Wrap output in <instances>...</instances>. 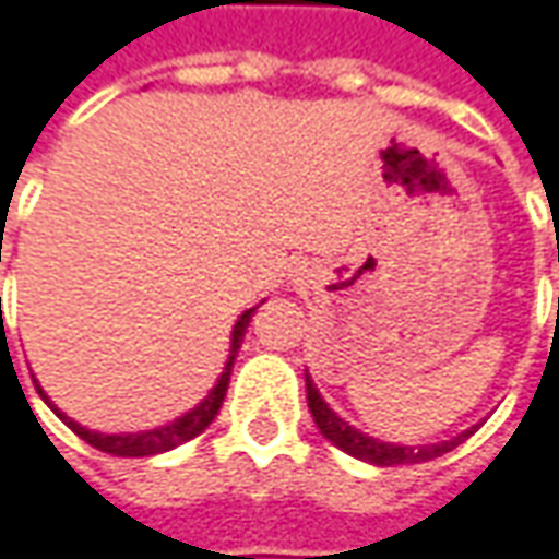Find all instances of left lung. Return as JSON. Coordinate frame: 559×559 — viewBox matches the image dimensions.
<instances>
[{
  "label": "left lung",
  "instance_id": "obj_1",
  "mask_svg": "<svg viewBox=\"0 0 559 559\" xmlns=\"http://www.w3.org/2000/svg\"><path fill=\"white\" fill-rule=\"evenodd\" d=\"M559 259V255H557ZM306 403H309V413L319 425V431L325 435L334 448H341L344 453H350L362 463H372V466H403V463H425V460H435L441 453L453 450L460 441H466L475 428L450 438V441H438V444H419V448H409V444H391V441H378L369 438L366 431L353 428L350 423H344L319 394V388L312 384V378L306 376Z\"/></svg>",
  "mask_w": 559,
  "mask_h": 559
}]
</instances>
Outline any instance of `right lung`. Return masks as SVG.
Instances as JSON below:
<instances>
[{
	"mask_svg": "<svg viewBox=\"0 0 559 559\" xmlns=\"http://www.w3.org/2000/svg\"><path fill=\"white\" fill-rule=\"evenodd\" d=\"M255 306L253 309H247L240 319H237V325L231 331V353H228V362H225V372L218 376L215 381V388L206 394V401L197 403L190 413H183L181 419H175V423L162 425V428H150V431H134V435H103V431H93V428H84L81 423H74V419H68L64 413H59L52 401L46 397V391L37 384L39 397L49 403L56 413H59L61 419L68 423V428L74 431V435H81L86 444H93L96 450H103V453H111V456H153V453H165V450H175L183 441H190V438H197L200 431H206L212 419L218 416V409H222V401H225V394H228V381H231V369H234V356L240 350V344H243V334H247V328H250V319H253Z\"/></svg>",
	"mask_w": 559,
	"mask_h": 559,
	"instance_id": "1",
	"label": "right lung"
}]
</instances>
